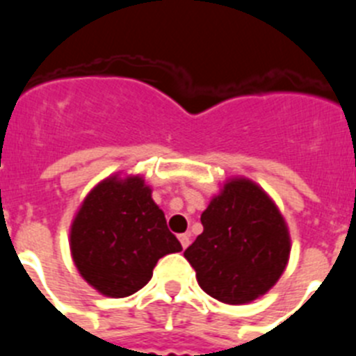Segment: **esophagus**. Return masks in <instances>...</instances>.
Returning <instances> with one entry per match:
<instances>
[{
    "mask_svg": "<svg viewBox=\"0 0 356 356\" xmlns=\"http://www.w3.org/2000/svg\"><path fill=\"white\" fill-rule=\"evenodd\" d=\"M178 238H180V242H181V248H187L188 244H191V235L188 234H181V235H178Z\"/></svg>",
    "mask_w": 356,
    "mask_h": 356,
    "instance_id": "1",
    "label": "esophagus"
}]
</instances>
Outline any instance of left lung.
<instances>
[{
  "instance_id": "left-lung-1",
  "label": "left lung",
  "mask_w": 356,
  "mask_h": 356,
  "mask_svg": "<svg viewBox=\"0 0 356 356\" xmlns=\"http://www.w3.org/2000/svg\"><path fill=\"white\" fill-rule=\"evenodd\" d=\"M203 234L185 250L197 284L222 303L241 305L266 294L284 273L291 241L262 188L234 180L201 213Z\"/></svg>"
}]
</instances>
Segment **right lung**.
Listing matches in <instances>:
<instances>
[{
  "label": "right lung",
  "mask_w": 356,
  "mask_h": 356,
  "mask_svg": "<svg viewBox=\"0 0 356 356\" xmlns=\"http://www.w3.org/2000/svg\"><path fill=\"white\" fill-rule=\"evenodd\" d=\"M181 251L169 232L151 188L135 176L97 185L71 228V253L78 271L110 298H127L151 280L162 257Z\"/></svg>",
  "instance_id": "right-lung-1"
}]
</instances>
